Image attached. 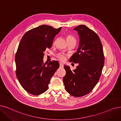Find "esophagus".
Masks as SVG:
<instances>
[{
    "label": "esophagus",
    "mask_w": 121,
    "mask_h": 121,
    "mask_svg": "<svg viewBox=\"0 0 121 121\" xmlns=\"http://www.w3.org/2000/svg\"><path fill=\"white\" fill-rule=\"evenodd\" d=\"M64 65L61 63H60V68H63Z\"/></svg>",
    "instance_id": "1"
}]
</instances>
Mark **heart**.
Masks as SVG:
<instances>
[{"instance_id": "1", "label": "heart", "mask_w": 121, "mask_h": 121, "mask_svg": "<svg viewBox=\"0 0 121 121\" xmlns=\"http://www.w3.org/2000/svg\"><path fill=\"white\" fill-rule=\"evenodd\" d=\"M67 41L68 40H73V41H75L76 42L75 38L73 37V36L71 35H69L67 36ZM57 57H58V59L59 60H60L61 61H62V62L65 61V60L66 59V56L63 53L58 54L57 55Z\"/></svg>"}]
</instances>
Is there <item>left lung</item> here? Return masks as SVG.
Wrapping results in <instances>:
<instances>
[{
  "instance_id": "8db88e82",
  "label": "left lung",
  "mask_w": 121,
  "mask_h": 121,
  "mask_svg": "<svg viewBox=\"0 0 121 121\" xmlns=\"http://www.w3.org/2000/svg\"><path fill=\"white\" fill-rule=\"evenodd\" d=\"M73 30L79 35L80 43L70 62L78 65L73 71L69 66L64 65L66 74L63 82L66 91L78 97L86 95L96 85L104 66V56L101 40L96 33L84 25Z\"/></svg>"
}]
</instances>
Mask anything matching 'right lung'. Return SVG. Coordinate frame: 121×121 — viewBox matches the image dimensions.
Masks as SVG:
<instances>
[{
    "label": "right lung",
    "instance_id": "add662e5",
    "mask_svg": "<svg viewBox=\"0 0 121 121\" xmlns=\"http://www.w3.org/2000/svg\"><path fill=\"white\" fill-rule=\"evenodd\" d=\"M61 29L41 25L26 32L20 41L15 55L16 75L24 90L33 95L48 90L51 78L59 67L57 61L43 63V58Z\"/></svg>",
    "mask_w": 121,
    "mask_h": 121
}]
</instances>
